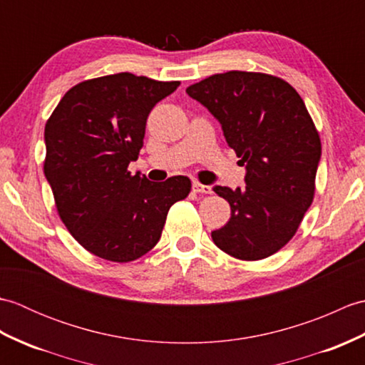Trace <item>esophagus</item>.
Here are the masks:
<instances>
[{
  "label": "esophagus",
  "mask_w": 365,
  "mask_h": 365,
  "mask_svg": "<svg viewBox=\"0 0 365 365\" xmlns=\"http://www.w3.org/2000/svg\"><path fill=\"white\" fill-rule=\"evenodd\" d=\"M192 191L200 192V195H210L212 187H210V185H202L199 182H195V183H192Z\"/></svg>",
  "instance_id": "obj_1"
}]
</instances>
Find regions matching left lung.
I'll use <instances>...</instances> for the list:
<instances>
[{
	"label": "left lung",
	"instance_id": "left-lung-1",
	"mask_svg": "<svg viewBox=\"0 0 365 365\" xmlns=\"http://www.w3.org/2000/svg\"><path fill=\"white\" fill-rule=\"evenodd\" d=\"M187 94L221 123L246 168L245 188H213L230 205L213 242L240 260L265 259L290 242L314 200L322 143L307 108L289 83L255 72L212 75Z\"/></svg>",
	"mask_w": 365,
	"mask_h": 365
}]
</instances>
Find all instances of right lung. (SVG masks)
Here are the masks:
<instances>
[{
	"label": "right lung",
	"instance_id": "1",
	"mask_svg": "<svg viewBox=\"0 0 365 365\" xmlns=\"http://www.w3.org/2000/svg\"><path fill=\"white\" fill-rule=\"evenodd\" d=\"M178 84L128 72L100 76L67 91L46 122L43 173L58 213L76 242L105 260L149 252L170 205L191 190L185 175L155 183L127 170L153 106Z\"/></svg>",
	"mask_w": 365,
	"mask_h": 365
}]
</instances>
